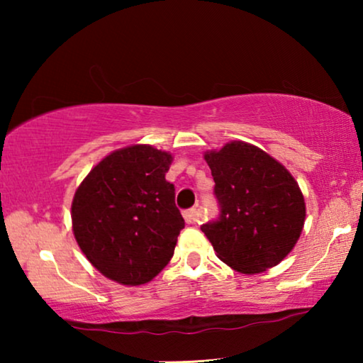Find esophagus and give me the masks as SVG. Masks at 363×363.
I'll list each match as a JSON object with an SVG mask.
<instances>
[{
    "instance_id": "34e87169",
    "label": "esophagus",
    "mask_w": 363,
    "mask_h": 363,
    "mask_svg": "<svg viewBox=\"0 0 363 363\" xmlns=\"http://www.w3.org/2000/svg\"><path fill=\"white\" fill-rule=\"evenodd\" d=\"M183 218H185L186 223H196L198 220H200V213H198L196 208H190V210L183 211Z\"/></svg>"
}]
</instances>
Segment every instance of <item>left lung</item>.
<instances>
[{
    "mask_svg": "<svg viewBox=\"0 0 363 363\" xmlns=\"http://www.w3.org/2000/svg\"><path fill=\"white\" fill-rule=\"evenodd\" d=\"M220 215L201 226L220 259L255 274L279 264L299 240L306 203L294 177L261 148L230 142L206 152Z\"/></svg>",
    "mask_w": 363,
    "mask_h": 363,
    "instance_id": "8db88e82",
    "label": "left lung"
}]
</instances>
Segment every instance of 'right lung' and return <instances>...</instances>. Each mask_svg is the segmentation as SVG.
I'll use <instances>...</instances> for the list:
<instances>
[{"label": "right lung", "instance_id": "1", "mask_svg": "<svg viewBox=\"0 0 363 363\" xmlns=\"http://www.w3.org/2000/svg\"><path fill=\"white\" fill-rule=\"evenodd\" d=\"M172 155L150 145L112 152L72 200V230L91 264L125 286L152 281L172 259L185 220L165 180Z\"/></svg>", "mask_w": 363, "mask_h": 363}]
</instances>
